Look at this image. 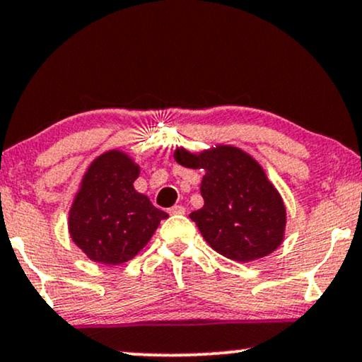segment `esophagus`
<instances>
[{
    "mask_svg": "<svg viewBox=\"0 0 362 362\" xmlns=\"http://www.w3.org/2000/svg\"><path fill=\"white\" fill-rule=\"evenodd\" d=\"M185 206H181V204H174L173 208H169V213H171V215H185Z\"/></svg>",
    "mask_w": 362,
    "mask_h": 362,
    "instance_id": "1",
    "label": "esophagus"
}]
</instances>
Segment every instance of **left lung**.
<instances>
[{
    "instance_id": "1",
    "label": "left lung",
    "mask_w": 362,
    "mask_h": 362,
    "mask_svg": "<svg viewBox=\"0 0 362 362\" xmlns=\"http://www.w3.org/2000/svg\"><path fill=\"white\" fill-rule=\"evenodd\" d=\"M181 166L203 169V208L189 215L206 243L235 262H253L284 242L287 211L282 196L252 156L233 146L203 153L174 151Z\"/></svg>"
}]
</instances>
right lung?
I'll use <instances>...</instances> for the list:
<instances>
[{"instance_id": "right-lung-1", "label": "right lung", "mask_w": 362, "mask_h": 362, "mask_svg": "<svg viewBox=\"0 0 362 362\" xmlns=\"http://www.w3.org/2000/svg\"><path fill=\"white\" fill-rule=\"evenodd\" d=\"M139 171L126 153L114 149L93 159L83 174L69 213V231L90 260L104 265L131 260L168 218L134 189Z\"/></svg>"}]
</instances>
